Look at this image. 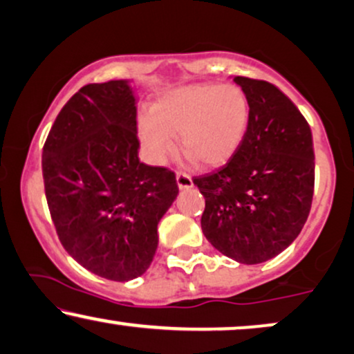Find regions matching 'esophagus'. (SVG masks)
<instances>
[{"label":"esophagus","instance_id":"esophagus-1","mask_svg":"<svg viewBox=\"0 0 354 354\" xmlns=\"http://www.w3.org/2000/svg\"><path fill=\"white\" fill-rule=\"evenodd\" d=\"M176 183H178V186H180V189H186V187L192 186V178L187 173L178 171L176 173Z\"/></svg>","mask_w":354,"mask_h":354}]
</instances>
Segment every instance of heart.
Masks as SVG:
<instances>
[{
  "label": "heart",
  "instance_id": "obj_1",
  "mask_svg": "<svg viewBox=\"0 0 354 354\" xmlns=\"http://www.w3.org/2000/svg\"><path fill=\"white\" fill-rule=\"evenodd\" d=\"M251 103L238 86L196 84L169 91L158 98L152 115L139 122L144 149L155 162H163L181 149L201 167H218L241 147Z\"/></svg>",
  "mask_w": 354,
  "mask_h": 354
}]
</instances>
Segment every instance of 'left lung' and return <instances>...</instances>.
Returning a JSON list of instances; mask_svg holds the SVG:
<instances>
[{"label":"left lung","instance_id":"8db88e82","mask_svg":"<svg viewBox=\"0 0 354 354\" xmlns=\"http://www.w3.org/2000/svg\"><path fill=\"white\" fill-rule=\"evenodd\" d=\"M251 103L238 152L192 181L205 197L202 233L216 251L261 263L295 241L314 194L313 134L301 111L273 84L236 75Z\"/></svg>","mask_w":354,"mask_h":354}]
</instances>
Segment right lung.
I'll return each instance as SVG.
<instances>
[{
	"label": "right lung",
	"instance_id": "1",
	"mask_svg": "<svg viewBox=\"0 0 354 354\" xmlns=\"http://www.w3.org/2000/svg\"><path fill=\"white\" fill-rule=\"evenodd\" d=\"M138 110L126 81L87 84L63 106L41 153L45 196L61 244L106 280L142 275L176 178L138 157Z\"/></svg>",
	"mask_w": 354,
	"mask_h": 354
}]
</instances>
